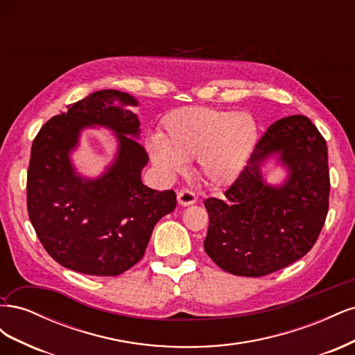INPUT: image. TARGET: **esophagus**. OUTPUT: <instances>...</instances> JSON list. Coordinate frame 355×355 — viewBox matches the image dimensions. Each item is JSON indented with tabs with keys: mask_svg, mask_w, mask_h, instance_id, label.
Returning <instances> with one entry per match:
<instances>
[{
	"mask_svg": "<svg viewBox=\"0 0 355 355\" xmlns=\"http://www.w3.org/2000/svg\"><path fill=\"white\" fill-rule=\"evenodd\" d=\"M178 202L180 206H191V204L197 202V197L191 189H180L178 191Z\"/></svg>",
	"mask_w": 355,
	"mask_h": 355,
	"instance_id": "obj_1",
	"label": "esophagus"
}]
</instances>
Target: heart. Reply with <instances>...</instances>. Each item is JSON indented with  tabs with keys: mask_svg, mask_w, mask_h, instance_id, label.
Masks as SVG:
<instances>
[{
	"mask_svg": "<svg viewBox=\"0 0 355 355\" xmlns=\"http://www.w3.org/2000/svg\"><path fill=\"white\" fill-rule=\"evenodd\" d=\"M257 142V125L250 115L207 106H189L164 120V135L148 139L154 166L167 176L180 173L187 159L198 158L200 175L223 187L239 178Z\"/></svg>",
	"mask_w": 355,
	"mask_h": 355,
	"instance_id": "1",
	"label": "heart"
}]
</instances>
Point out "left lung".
<instances>
[{
    "label": "left lung",
    "mask_w": 355,
    "mask_h": 355,
    "mask_svg": "<svg viewBox=\"0 0 355 355\" xmlns=\"http://www.w3.org/2000/svg\"><path fill=\"white\" fill-rule=\"evenodd\" d=\"M277 153L289 170L282 187L264 184L260 164ZM330 194L327 145L305 115L268 127L223 198H206L204 250L223 271L263 277L304 257L323 228Z\"/></svg>",
    "instance_id": "obj_1"
}]
</instances>
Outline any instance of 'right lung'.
<instances>
[{"instance_id":"right-lung-1","label":"right lung","mask_w":355,"mask_h":355,"mask_svg":"<svg viewBox=\"0 0 355 355\" xmlns=\"http://www.w3.org/2000/svg\"><path fill=\"white\" fill-rule=\"evenodd\" d=\"M121 102L114 105L113 102ZM130 94L101 90L68 106L41 127L31 151L26 204L42 247L62 266L89 275H120L144 257L155 223L176 207L173 189L158 192L142 184L148 163L136 142L137 115ZM105 125L117 133L119 154L98 180L73 170L69 154L80 128Z\"/></svg>"}]
</instances>
